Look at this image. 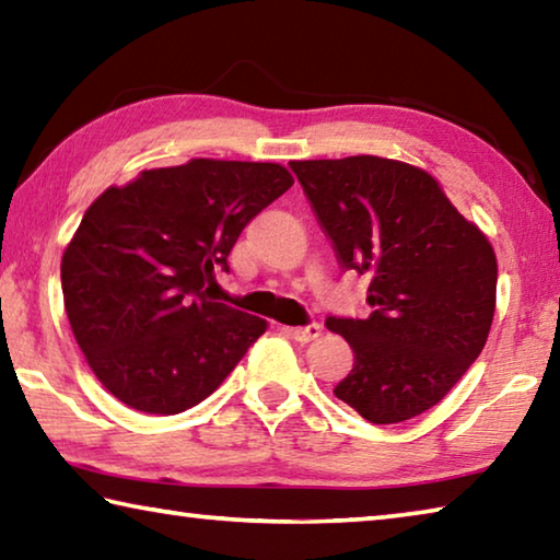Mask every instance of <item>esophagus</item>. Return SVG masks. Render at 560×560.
Wrapping results in <instances>:
<instances>
[{"instance_id": "34e87169", "label": "esophagus", "mask_w": 560, "mask_h": 560, "mask_svg": "<svg viewBox=\"0 0 560 560\" xmlns=\"http://www.w3.org/2000/svg\"><path fill=\"white\" fill-rule=\"evenodd\" d=\"M287 334L299 340V343H308V340H314L320 336V326L318 324H311V326H296V328H287Z\"/></svg>"}]
</instances>
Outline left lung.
Masks as SVG:
<instances>
[{
  "label": "left lung",
  "mask_w": 560,
  "mask_h": 560,
  "mask_svg": "<svg viewBox=\"0 0 560 560\" xmlns=\"http://www.w3.org/2000/svg\"><path fill=\"white\" fill-rule=\"evenodd\" d=\"M343 269L371 277L368 318L328 316L355 363L338 400L373 424L438 405L489 338L497 254L422 167L377 155L291 160Z\"/></svg>",
  "instance_id": "8db88e82"
}]
</instances>
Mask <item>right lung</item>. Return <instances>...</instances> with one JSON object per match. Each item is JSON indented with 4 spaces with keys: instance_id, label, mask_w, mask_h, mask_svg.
<instances>
[{
    "instance_id": "add662e5",
    "label": "right lung",
    "mask_w": 560,
    "mask_h": 560,
    "mask_svg": "<svg viewBox=\"0 0 560 560\" xmlns=\"http://www.w3.org/2000/svg\"><path fill=\"white\" fill-rule=\"evenodd\" d=\"M293 185L279 163L195 158L108 187L61 257L73 338L110 395L185 412L234 371L267 320L210 299L234 242Z\"/></svg>"
}]
</instances>
